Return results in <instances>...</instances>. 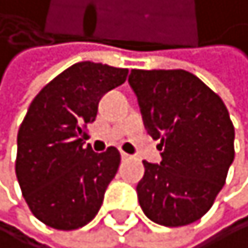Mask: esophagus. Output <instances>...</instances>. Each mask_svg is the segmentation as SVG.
I'll return each mask as SVG.
<instances>
[{"label": "esophagus", "instance_id": "obj_1", "mask_svg": "<svg viewBox=\"0 0 248 248\" xmlns=\"http://www.w3.org/2000/svg\"><path fill=\"white\" fill-rule=\"evenodd\" d=\"M121 157H123V159H129L130 156L127 155V153H124V151H123V153H121Z\"/></svg>", "mask_w": 248, "mask_h": 248}]
</instances>
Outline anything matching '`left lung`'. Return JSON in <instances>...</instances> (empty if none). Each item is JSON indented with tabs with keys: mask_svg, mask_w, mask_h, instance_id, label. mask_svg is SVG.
I'll use <instances>...</instances> for the list:
<instances>
[{
	"mask_svg": "<svg viewBox=\"0 0 248 248\" xmlns=\"http://www.w3.org/2000/svg\"><path fill=\"white\" fill-rule=\"evenodd\" d=\"M145 127L161 140V164L143 161L137 185L143 214L175 228L204 217L234 161V125L221 98L185 70H132Z\"/></svg>",
	"mask_w": 248,
	"mask_h": 248,
	"instance_id": "1",
	"label": "left lung"
}]
</instances>
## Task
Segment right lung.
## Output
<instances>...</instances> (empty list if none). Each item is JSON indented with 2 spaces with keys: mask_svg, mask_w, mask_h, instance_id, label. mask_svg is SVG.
I'll return each mask as SVG.
<instances>
[{
  "mask_svg": "<svg viewBox=\"0 0 248 248\" xmlns=\"http://www.w3.org/2000/svg\"><path fill=\"white\" fill-rule=\"evenodd\" d=\"M127 68L79 62L62 71L33 98L17 134L16 175L39 221L71 231L100 210L121 155L84 146L81 137L97 118L100 98L127 78Z\"/></svg>",
  "mask_w": 248,
  "mask_h": 248,
  "instance_id": "right-lung-1",
  "label": "right lung"
}]
</instances>
